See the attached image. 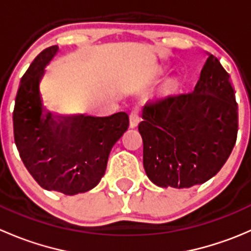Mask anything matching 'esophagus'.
I'll return each mask as SVG.
<instances>
[{
  "instance_id": "1",
  "label": "esophagus",
  "mask_w": 251,
  "mask_h": 251,
  "mask_svg": "<svg viewBox=\"0 0 251 251\" xmlns=\"http://www.w3.org/2000/svg\"><path fill=\"white\" fill-rule=\"evenodd\" d=\"M142 118H141V107L140 105H136L132 110H131L130 114V126L131 128L137 127L138 124L141 123Z\"/></svg>"
}]
</instances>
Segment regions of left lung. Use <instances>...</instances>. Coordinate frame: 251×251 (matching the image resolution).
Masks as SVG:
<instances>
[{"mask_svg":"<svg viewBox=\"0 0 251 251\" xmlns=\"http://www.w3.org/2000/svg\"><path fill=\"white\" fill-rule=\"evenodd\" d=\"M194 91L148 100L138 125L143 166L163 188H189L209 181L228 159L238 132L231 76L207 52Z\"/></svg>","mask_w":251,"mask_h":251,"instance_id":"8db88e82","label":"left lung"}]
</instances>
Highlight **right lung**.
Listing matches in <instances>:
<instances>
[{
	"label": "right lung",
	"mask_w": 251,
	"mask_h": 251,
	"mask_svg": "<svg viewBox=\"0 0 251 251\" xmlns=\"http://www.w3.org/2000/svg\"><path fill=\"white\" fill-rule=\"evenodd\" d=\"M58 50V46L42 50L20 80L14 141L25 168L42 188L75 196L95 188L104 176L111 148L128 127V115L55 118L46 111L40 82Z\"/></svg>",
	"instance_id": "right-lung-1"
}]
</instances>
